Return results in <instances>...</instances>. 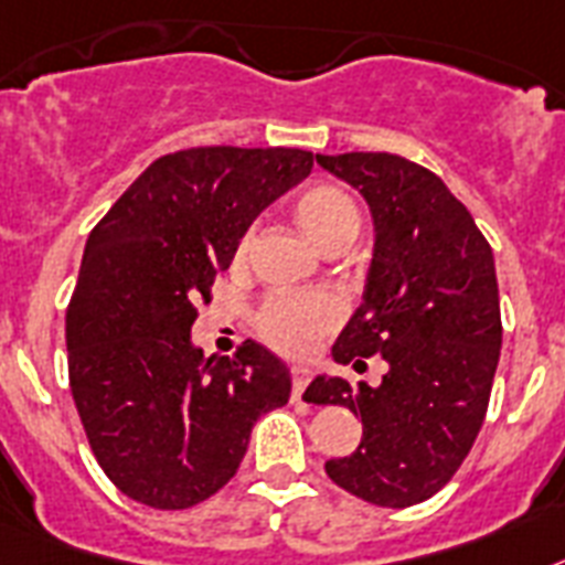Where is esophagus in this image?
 I'll return each instance as SVG.
<instances>
[{"label":"esophagus","instance_id":"34e87169","mask_svg":"<svg viewBox=\"0 0 565 565\" xmlns=\"http://www.w3.org/2000/svg\"><path fill=\"white\" fill-rule=\"evenodd\" d=\"M309 381H311L309 366H302V363H294V366H291V401H300L302 390L309 386Z\"/></svg>","mask_w":565,"mask_h":565}]
</instances>
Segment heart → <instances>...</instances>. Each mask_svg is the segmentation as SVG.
<instances>
[{
  "instance_id": "b5f03b06",
  "label": "heart",
  "mask_w": 565,
  "mask_h": 565,
  "mask_svg": "<svg viewBox=\"0 0 565 565\" xmlns=\"http://www.w3.org/2000/svg\"><path fill=\"white\" fill-rule=\"evenodd\" d=\"M294 216L317 248L349 242L361 225L355 202L334 184H309L294 199ZM248 236L231 250V265L245 263ZM338 323V302L320 291H274L254 311L256 332L282 352H306Z\"/></svg>"
}]
</instances>
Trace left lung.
Listing matches in <instances>:
<instances>
[{
    "label": "left lung",
    "instance_id": "1",
    "mask_svg": "<svg viewBox=\"0 0 565 565\" xmlns=\"http://www.w3.org/2000/svg\"><path fill=\"white\" fill-rule=\"evenodd\" d=\"M361 190L375 218L366 302L334 343V361L386 375L370 386L315 377L311 404L361 416L352 456L326 461L343 491L381 508H409L439 493L470 447L491 401L502 317L493 254L468 207L427 167L390 152L317 156Z\"/></svg>",
    "mask_w": 565,
    "mask_h": 565
}]
</instances>
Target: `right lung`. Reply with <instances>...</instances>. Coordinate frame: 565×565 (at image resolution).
<instances>
[{
    "label": "right lung",
    "instance_id": "obj_1",
    "mask_svg": "<svg viewBox=\"0 0 565 565\" xmlns=\"http://www.w3.org/2000/svg\"><path fill=\"white\" fill-rule=\"evenodd\" d=\"M311 167L306 149H179L88 233L65 309L68 386L97 465L129 500L204 502L236 477L256 418L288 401L291 375L268 349L245 340L204 358L190 329L236 239Z\"/></svg>",
    "mask_w": 565,
    "mask_h": 565
}]
</instances>
